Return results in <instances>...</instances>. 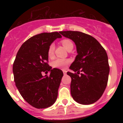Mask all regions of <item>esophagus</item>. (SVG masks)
<instances>
[{"instance_id": "34e87169", "label": "esophagus", "mask_w": 123, "mask_h": 123, "mask_svg": "<svg viewBox=\"0 0 123 123\" xmlns=\"http://www.w3.org/2000/svg\"><path fill=\"white\" fill-rule=\"evenodd\" d=\"M63 74H67V71H66V70H65V69H63Z\"/></svg>"}]
</instances>
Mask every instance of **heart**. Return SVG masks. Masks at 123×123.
Here are the masks:
<instances>
[{
    "label": "heart",
    "instance_id": "heart-1",
    "mask_svg": "<svg viewBox=\"0 0 123 123\" xmlns=\"http://www.w3.org/2000/svg\"><path fill=\"white\" fill-rule=\"evenodd\" d=\"M62 44L63 45L66 49L68 50L69 49L73 48V44L69 39H65L62 41ZM54 50H55V45L52 44L50 45L48 49V55L49 56H52L54 54ZM70 63V60L69 59H63V58H56L52 62V66L54 68H65L67 67V65Z\"/></svg>",
    "mask_w": 123,
    "mask_h": 123
}]
</instances>
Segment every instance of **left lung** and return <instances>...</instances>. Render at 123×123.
I'll use <instances>...</instances> for the list:
<instances>
[{"label": "left lung", "instance_id": "1", "mask_svg": "<svg viewBox=\"0 0 123 123\" xmlns=\"http://www.w3.org/2000/svg\"><path fill=\"white\" fill-rule=\"evenodd\" d=\"M59 32L76 46L78 55L69 67L76 73L67 72L71 78V96L82 105L94 104L102 97L108 82L110 67L106 51L95 38L87 34L72 31Z\"/></svg>", "mask_w": 123, "mask_h": 123}]
</instances>
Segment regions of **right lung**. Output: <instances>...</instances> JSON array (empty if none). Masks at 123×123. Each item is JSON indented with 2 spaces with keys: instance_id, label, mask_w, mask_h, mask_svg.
<instances>
[{
  "instance_id": "1",
  "label": "right lung",
  "mask_w": 123,
  "mask_h": 123,
  "mask_svg": "<svg viewBox=\"0 0 123 123\" xmlns=\"http://www.w3.org/2000/svg\"><path fill=\"white\" fill-rule=\"evenodd\" d=\"M61 37L58 32L34 36L22 44L14 61L15 85L23 98L36 108H48L57 98L63 73L48 65V49L56 39ZM48 71L49 76H42V72Z\"/></svg>"
}]
</instances>
